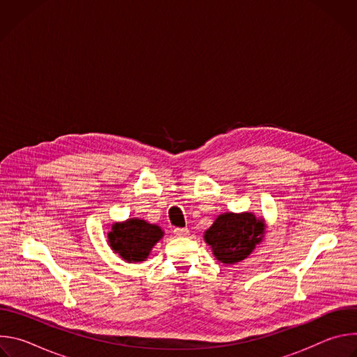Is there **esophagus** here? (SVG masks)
Masks as SVG:
<instances>
[{
	"label": "esophagus",
	"instance_id": "34e87169",
	"mask_svg": "<svg viewBox=\"0 0 357 357\" xmlns=\"http://www.w3.org/2000/svg\"><path fill=\"white\" fill-rule=\"evenodd\" d=\"M174 234L176 237H186L189 234V230L188 229H181V227H176L174 229Z\"/></svg>",
	"mask_w": 357,
	"mask_h": 357
}]
</instances>
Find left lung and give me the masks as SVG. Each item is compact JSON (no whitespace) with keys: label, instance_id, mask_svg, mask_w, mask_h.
Masks as SVG:
<instances>
[{"label":"left lung","instance_id":"8db88e82","mask_svg":"<svg viewBox=\"0 0 357 357\" xmlns=\"http://www.w3.org/2000/svg\"><path fill=\"white\" fill-rule=\"evenodd\" d=\"M266 223L251 212L219 215L205 231V241L223 264H236L247 259L263 241Z\"/></svg>","mask_w":357,"mask_h":357}]
</instances>
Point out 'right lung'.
I'll list each match as a JSON object with an SVG mask.
<instances>
[{
  "label": "right lung",
  "mask_w": 357,
  "mask_h": 357,
  "mask_svg": "<svg viewBox=\"0 0 357 357\" xmlns=\"http://www.w3.org/2000/svg\"><path fill=\"white\" fill-rule=\"evenodd\" d=\"M164 236L160 226L132 218L114 223L107 234L109 244L114 252L127 263L145 261L149 252Z\"/></svg>",
  "instance_id": "1"
}]
</instances>
